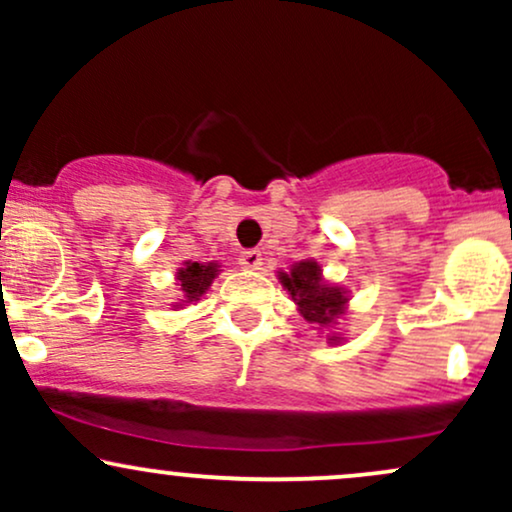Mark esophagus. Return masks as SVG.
<instances>
[{
	"instance_id": "34e87169",
	"label": "esophagus",
	"mask_w": 512,
	"mask_h": 512,
	"mask_svg": "<svg viewBox=\"0 0 512 512\" xmlns=\"http://www.w3.org/2000/svg\"><path fill=\"white\" fill-rule=\"evenodd\" d=\"M238 262L243 264L245 269H260L262 267V252L260 250H243L240 252Z\"/></svg>"
}]
</instances>
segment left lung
Wrapping results in <instances>:
<instances>
[{"label": "left lung", "instance_id": "obj_1", "mask_svg": "<svg viewBox=\"0 0 512 512\" xmlns=\"http://www.w3.org/2000/svg\"><path fill=\"white\" fill-rule=\"evenodd\" d=\"M281 284L291 291V298L298 303L301 315L310 325L327 327L344 313V291L322 281L317 262L293 264L291 274H281Z\"/></svg>", "mask_w": 512, "mask_h": 512}]
</instances>
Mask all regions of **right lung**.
Listing matches in <instances>:
<instances>
[{"mask_svg": "<svg viewBox=\"0 0 512 512\" xmlns=\"http://www.w3.org/2000/svg\"><path fill=\"white\" fill-rule=\"evenodd\" d=\"M216 274H219V264H214V262H209V264L185 262V267L178 272L182 293H185V298H187L185 303L197 301L202 293H207Z\"/></svg>", "mask_w": 512, "mask_h": 512, "instance_id": "1", "label": "right lung"}]
</instances>
